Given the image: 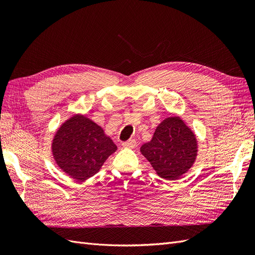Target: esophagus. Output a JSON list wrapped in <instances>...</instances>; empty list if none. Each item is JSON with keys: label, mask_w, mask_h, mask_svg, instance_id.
I'll list each match as a JSON object with an SVG mask.
<instances>
[{"label": "esophagus", "mask_w": 255, "mask_h": 255, "mask_svg": "<svg viewBox=\"0 0 255 255\" xmlns=\"http://www.w3.org/2000/svg\"><path fill=\"white\" fill-rule=\"evenodd\" d=\"M122 145L125 146V148H134V146L136 145V140L132 138V139H128V140L123 142Z\"/></svg>", "instance_id": "obj_1"}]
</instances>
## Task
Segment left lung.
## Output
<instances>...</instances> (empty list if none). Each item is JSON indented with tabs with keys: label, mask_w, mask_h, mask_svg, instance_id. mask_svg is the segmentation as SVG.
<instances>
[{
	"label": "left lung",
	"mask_w": 255,
	"mask_h": 255,
	"mask_svg": "<svg viewBox=\"0 0 255 255\" xmlns=\"http://www.w3.org/2000/svg\"><path fill=\"white\" fill-rule=\"evenodd\" d=\"M140 152L163 179L172 181L184 174L197 156V139L179 117L164 120L156 128L151 141Z\"/></svg>",
	"instance_id": "8db88e82"
}]
</instances>
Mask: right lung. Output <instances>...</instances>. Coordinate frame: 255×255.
Here are the masks:
<instances>
[{"label":"right lung","instance_id":"add662e5","mask_svg":"<svg viewBox=\"0 0 255 255\" xmlns=\"http://www.w3.org/2000/svg\"><path fill=\"white\" fill-rule=\"evenodd\" d=\"M54 158L60 169L78 181L95 175L106 158L117 150L97 123L74 116L59 128L52 143Z\"/></svg>","mask_w":255,"mask_h":255}]
</instances>
